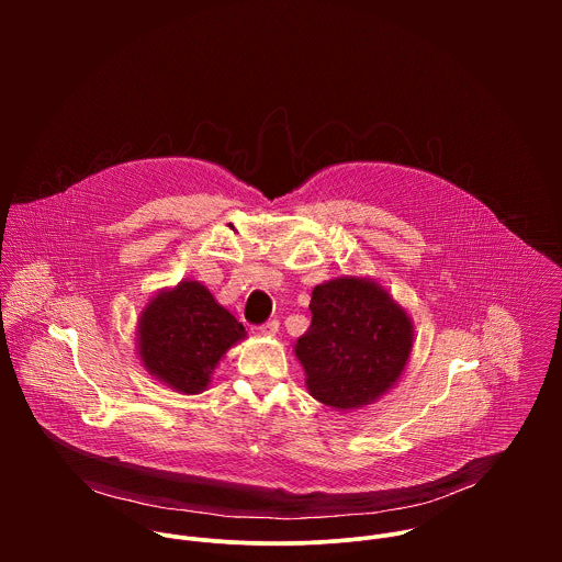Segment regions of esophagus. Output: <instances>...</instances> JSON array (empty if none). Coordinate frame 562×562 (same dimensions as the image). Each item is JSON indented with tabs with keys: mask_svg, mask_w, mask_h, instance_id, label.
I'll use <instances>...</instances> for the list:
<instances>
[{
	"mask_svg": "<svg viewBox=\"0 0 562 562\" xmlns=\"http://www.w3.org/2000/svg\"><path fill=\"white\" fill-rule=\"evenodd\" d=\"M280 331V323L278 319H269V323H265L262 327H260V334L262 336H276Z\"/></svg>",
	"mask_w": 562,
	"mask_h": 562,
	"instance_id": "1",
	"label": "esophagus"
}]
</instances>
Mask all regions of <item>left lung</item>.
Returning a JSON list of instances; mask_svg holds the SVG:
<instances>
[{
	"label": "left lung",
	"instance_id": "1",
	"mask_svg": "<svg viewBox=\"0 0 562 562\" xmlns=\"http://www.w3.org/2000/svg\"><path fill=\"white\" fill-rule=\"evenodd\" d=\"M311 327L293 345L308 395L336 412L367 407L403 375L414 319L373 278L340 276L311 293Z\"/></svg>",
	"mask_w": 562,
	"mask_h": 562
}]
</instances>
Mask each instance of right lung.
<instances>
[{
    "instance_id": "obj_1",
    "label": "right lung",
    "mask_w": 562,
    "mask_h": 562,
    "mask_svg": "<svg viewBox=\"0 0 562 562\" xmlns=\"http://www.w3.org/2000/svg\"><path fill=\"white\" fill-rule=\"evenodd\" d=\"M247 331L198 280L159 289L137 317L135 349L142 367L169 389L195 395Z\"/></svg>"
}]
</instances>
